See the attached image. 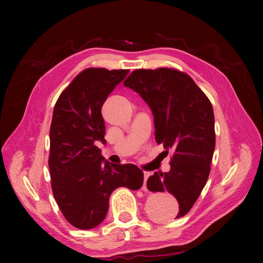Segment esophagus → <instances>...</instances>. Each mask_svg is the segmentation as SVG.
Returning <instances> with one entry per match:
<instances>
[{
    "label": "esophagus",
    "instance_id": "esophagus-1",
    "mask_svg": "<svg viewBox=\"0 0 263 263\" xmlns=\"http://www.w3.org/2000/svg\"><path fill=\"white\" fill-rule=\"evenodd\" d=\"M151 176V172L149 171H144V185H142V190L144 191H147V185H146V182H147V179Z\"/></svg>",
    "mask_w": 263,
    "mask_h": 263
}]
</instances>
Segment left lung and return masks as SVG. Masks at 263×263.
Listing matches in <instances>:
<instances>
[{
  "instance_id": "1",
  "label": "left lung",
  "mask_w": 263,
  "mask_h": 263,
  "mask_svg": "<svg viewBox=\"0 0 263 263\" xmlns=\"http://www.w3.org/2000/svg\"><path fill=\"white\" fill-rule=\"evenodd\" d=\"M137 92L154 115L155 137L173 150L169 172L147 180L151 192H168L178 201L173 218L183 217L208 182L215 149L213 106L192 78L169 68L135 70L124 81ZM165 217V215H164Z\"/></svg>"
}]
</instances>
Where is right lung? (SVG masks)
I'll list each match as a JSON object with an SVG mask.
<instances>
[{"label": "right lung", "instance_id": "right-lung-1", "mask_svg": "<svg viewBox=\"0 0 263 263\" xmlns=\"http://www.w3.org/2000/svg\"><path fill=\"white\" fill-rule=\"evenodd\" d=\"M129 70L90 68L70 83L55 103L50 126L51 189L61 213L79 229L104 220L108 198L117 187H141L144 172L132 163H110L98 142L105 144L102 106Z\"/></svg>", "mask_w": 263, "mask_h": 263}]
</instances>
